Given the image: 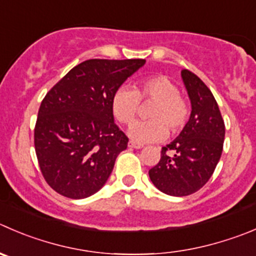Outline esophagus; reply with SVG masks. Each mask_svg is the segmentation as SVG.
Wrapping results in <instances>:
<instances>
[{
    "label": "esophagus",
    "mask_w": 256,
    "mask_h": 256,
    "mask_svg": "<svg viewBox=\"0 0 256 256\" xmlns=\"http://www.w3.org/2000/svg\"><path fill=\"white\" fill-rule=\"evenodd\" d=\"M144 145H141V144H138V142H134V141H130L128 142V148H142Z\"/></svg>",
    "instance_id": "esophagus-1"
}]
</instances>
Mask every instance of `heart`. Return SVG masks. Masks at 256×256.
<instances>
[{
	"mask_svg": "<svg viewBox=\"0 0 256 256\" xmlns=\"http://www.w3.org/2000/svg\"><path fill=\"white\" fill-rule=\"evenodd\" d=\"M140 100L155 101L148 110L151 120L138 121L128 128V136L138 142H154L176 134L185 126L188 108L178 88L168 78L150 76L141 80L135 90L121 86L114 92L111 108L121 124H131L140 111Z\"/></svg>",
	"mask_w": 256,
	"mask_h": 256,
	"instance_id": "1",
	"label": "heart"
}]
</instances>
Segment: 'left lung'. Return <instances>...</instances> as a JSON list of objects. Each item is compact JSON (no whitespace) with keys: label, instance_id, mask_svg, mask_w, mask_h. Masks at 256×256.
<instances>
[{"label":"left lung","instance_id":"obj_1","mask_svg":"<svg viewBox=\"0 0 256 256\" xmlns=\"http://www.w3.org/2000/svg\"><path fill=\"white\" fill-rule=\"evenodd\" d=\"M181 78L190 98V118L180 135L162 148L158 165L148 170L154 185L171 196L194 194L209 181L225 138L224 120L209 88L188 70L181 71Z\"/></svg>","mask_w":256,"mask_h":256}]
</instances>
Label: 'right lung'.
<instances>
[{
    "instance_id": "obj_1",
    "label": "right lung",
    "mask_w": 256,
    "mask_h": 256,
    "mask_svg": "<svg viewBox=\"0 0 256 256\" xmlns=\"http://www.w3.org/2000/svg\"><path fill=\"white\" fill-rule=\"evenodd\" d=\"M145 62L88 60L44 96L34 128V150L44 180L56 192L85 199L105 185L128 142L114 121L112 95Z\"/></svg>"
}]
</instances>
